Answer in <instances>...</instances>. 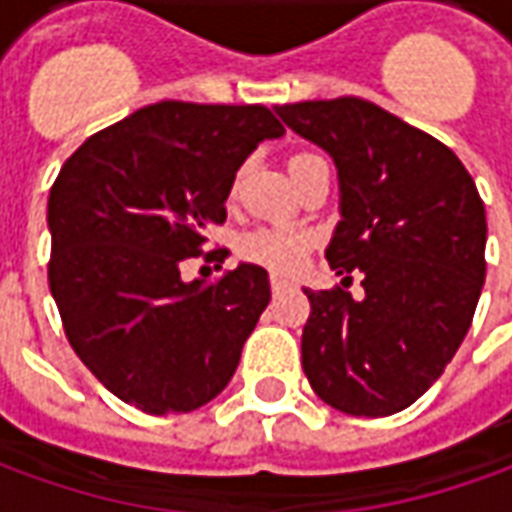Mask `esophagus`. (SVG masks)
I'll return each mask as SVG.
<instances>
[{
    "label": "esophagus",
    "instance_id": "esophagus-1",
    "mask_svg": "<svg viewBox=\"0 0 512 512\" xmlns=\"http://www.w3.org/2000/svg\"><path fill=\"white\" fill-rule=\"evenodd\" d=\"M290 288H293V282H288V279L271 277V290H274V293H282V290H290Z\"/></svg>",
    "mask_w": 512,
    "mask_h": 512
}]
</instances>
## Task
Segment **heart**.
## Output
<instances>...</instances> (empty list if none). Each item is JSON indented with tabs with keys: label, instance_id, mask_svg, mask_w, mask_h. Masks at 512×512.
Returning <instances> with one entry per match:
<instances>
[{
	"label": "heart",
	"instance_id": "b5f03b06",
	"mask_svg": "<svg viewBox=\"0 0 512 512\" xmlns=\"http://www.w3.org/2000/svg\"><path fill=\"white\" fill-rule=\"evenodd\" d=\"M321 161L323 158H318L315 153H296L288 164L290 175L296 180L304 169L315 167ZM310 246L312 235L307 230H299V227H255V230L241 235L238 252L246 260L271 268V271H293V268L301 266Z\"/></svg>",
	"mask_w": 512,
	"mask_h": 512
}]
</instances>
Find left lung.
Here are the masks:
<instances>
[{"mask_svg":"<svg viewBox=\"0 0 512 512\" xmlns=\"http://www.w3.org/2000/svg\"><path fill=\"white\" fill-rule=\"evenodd\" d=\"M332 156L340 222L326 260L365 296L310 290L301 367L343 414L389 417L444 373L485 282V208L450 147L362 98L274 106Z\"/></svg>","mask_w":512,"mask_h":512,"instance_id":"8db88e82","label":"left lung"}]
</instances>
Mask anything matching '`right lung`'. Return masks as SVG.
<instances>
[{
    "mask_svg": "<svg viewBox=\"0 0 512 512\" xmlns=\"http://www.w3.org/2000/svg\"><path fill=\"white\" fill-rule=\"evenodd\" d=\"M285 128L266 106L161 101L93 134L49 194V288L76 356L147 414H186L230 384L271 301L266 268L183 282L227 219L235 172Z\"/></svg>",
    "mask_w": 512,
    "mask_h": 512,
    "instance_id": "obj_1",
    "label": "right lung"
}]
</instances>
